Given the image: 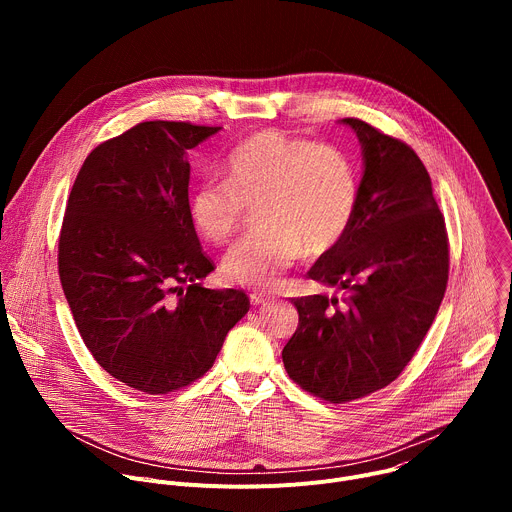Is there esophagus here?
<instances>
[{"mask_svg": "<svg viewBox=\"0 0 512 512\" xmlns=\"http://www.w3.org/2000/svg\"><path fill=\"white\" fill-rule=\"evenodd\" d=\"M249 298H251V304H253V306H261V304H267V302H269V296H265V294H251Z\"/></svg>", "mask_w": 512, "mask_h": 512, "instance_id": "34e87169", "label": "esophagus"}]
</instances>
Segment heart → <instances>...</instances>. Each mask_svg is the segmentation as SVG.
Returning <instances> with one entry per match:
<instances>
[{
  "label": "heart",
  "mask_w": 512,
  "mask_h": 512,
  "mask_svg": "<svg viewBox=\"0 0 512 512\" xmlns=\"http://www.w3.org/2000/svg\"><path fill=\"white\" fill-rule=\"evenodd\" d=\"M229 182L194 188L188 214L194 229L223 245L245 225L249 210L259 233L235 245L223 273L231 283L271 289L304 253L324 257L348 235L358 208L352 160L334 145L263 129L227 162Z\"/></svg>",
  "instance_id": "b5f03b06"
}]
</instances>
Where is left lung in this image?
<instances>
[{"mask_svg":"<svg viewBox=\"0 0 512 512\" xmlns=\"http://www.w3.org/2000/svg\"><path fill=\"white\" fill-rule=\"evenodd\" d=\"M342 123L362 145L358 208L344 241L308 277L344 289L346 298L291 300L300 322L281 352L289 379L330 403L367 397L403 373L450 273L446 221L419 156L360 119Z\"/></svg>","mask_w":512,"mask_h":512,"instance_id":"8db88e82","label":"left lung"}]
</instances>
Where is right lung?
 <instances>
[{
  "mask_svg": "<svg viewBox=\"0 0 512 512\" xmlns=\"http://www.w3.org/2000/svg\"><path fill=\"white\" fill-rule=\"evenodd\" d=\"M221 127L143 121L103 141L72 184L58 275L101 367L166 395L200 379L249 312L239 289H206L214 271L188 214L186 152Z\"/></svg>",
  "mask_w": 512,
  "mask_h": 512,
  "instance_id": "right-lung-1",
  "label": "right lung"
}]
</instances>
